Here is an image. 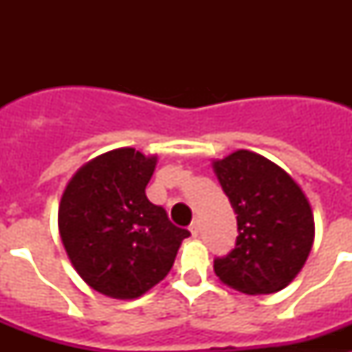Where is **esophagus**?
Masks as SVG:
<instances>
[{"instance_id":"1","label":"esophagus","mask_w":352,"mask_h":352,"mask_svg":"<svg viewBox=\"0 0 352 352\" xmlns=\"http://www.w3.org/2000/svg\"><path fill=\"white\" fill-rule=\"evenodd\" d=\"M190 232H192V236H194V238H197V234H199V222H197V220H194V222L190 223Z\"/></svg>"}]
</instances>
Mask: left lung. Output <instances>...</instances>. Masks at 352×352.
<instances>
[{
    "instance_id": "1",
    "label": "left lung",
    "mask_w": 352,
    "mask_h": 352,
    "mask_svg": "<svg viewBox=\"0 0 352 352\" xmlns=\"http://www.w3.org/2000/svg\"><path fill=\"white\" fill-rule=\"evenodd\" d=\"M211 166L238 214L239 232L234 250L214 259V273L245 294L282 291L312 250L316 223L309 199L291 174L248 149Z\"/></svg>"
}]
</instances>
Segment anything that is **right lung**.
Masks as SVG:
<instances>
[{
  "mask_svg": "<svg viewBox=\"0 0 352 352\" xmlns=\"http://www.w3.org/2000/svg\"><path fill=\"white\" fill-rule=\"evenodd\" d=\"M133 148L86 162L65 186L58 227L72 266L96 292L133 300L164 280L190 236L146 197L157 166Z\"/></svg>",
  "mask_w": 352,
  "mask_h": 352,
  "instance_id": "right-lung-1",
  "label": "right lung"
}]
</instances>
